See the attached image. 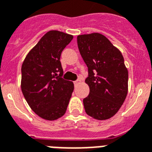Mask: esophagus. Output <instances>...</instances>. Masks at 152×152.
Segmentation results:
<instances>
[{"instance_id":"1","label":"esophagus","mask_w":152,"mask_h":152,"mask_svg":"<svg viewBox=\"0 0 152 152\" xmlns=\"http://www.w3.org/2000/svg\"><path fill=\"white\" fill-rule=\"evenodd\" d=\"M80 83V80H76V81H75V82H74V85H75V86H77V85L79 84Z\"/></svg>"}]
</instances>
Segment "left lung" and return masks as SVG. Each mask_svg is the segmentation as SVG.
<instances>
[{"label": "left lung", "instance_id": "obj_1", "mask_svg": "<svg viewBox=\"0 0 152 152\" xmlns=\"http://www.w3.org/2000/svg\"><path fill=\"white\" fill-rule=\"evenodd\" d=\"M77 47L88 67L86 83L89 94L83 99L85 111L97 120L118 112L128 94L129 73L121 51L102 34L80 35Z\"/></svg>", "mask_w": 152, "mask_h": 152}]
</instances>
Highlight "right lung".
I'll list each match as a JSON object with an SVG mask.
<instances>
[{
    "label": "right lung",
    "instance_id": "obj_1",
    "mask_svg": "<svg viewBox=\"0 0 152 152\" xmlns=\"http://www.w3.org/2000/svg\"><path fill=\"white\" fill-rule=\"evenodd\" d=\"M73 36L50 31L40 39L23 61L21 89L31 109L42 118L54 121L65 114L73 90L63 77L61 54Z\"/></svg>",
    "mask_w": 152,
    "mask_h": 152
}]
</instances>
